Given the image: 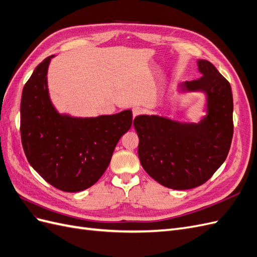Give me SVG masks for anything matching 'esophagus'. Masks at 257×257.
<instances>
[{
  "mask_svg": "<svg viewBox=\"0 0 257 257\" xmlns=\"http://www.w3.org/2000/svg\"><path fill=\"white\" fill-rule=\"evenodd\" d=\"M133 118H136V116H138V115H141V114H143L144 113V109L142 107H134L133 108Z\"/></svg>",
  "mask_w": 257,
  "mask_h": 257,
  "instance_id": "34e87169",
  "label": "esophagus"
}]
</instances>
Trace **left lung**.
<instances>
[{
	"label": "left lung",
	"instance_id": "8db88e82",
	"mask_svg": "<svg viewBox=\"0 0 257 257\" xmlns=\"http://www.w3.org/2000/svg\"><path fill=\"white\" fill-rule=\"evenodd\" d=\"M197 66L203 76L180 83L179 89L205 93L207 113L198 123L158 114H141L133 123L142 166L155 181L174 190L209 180L226 160L234 132L229 82L209 61L198 60Z\"/></svg>",
	"mask_w": 257,
	"mask_h": 257
}]
</instances>
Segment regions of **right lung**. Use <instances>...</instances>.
I'll return each mask as SVG.
<instances>
[{"instance_id":"add662e5","label":"right lung","mask_w":257,"mask_h":257,"mask_svg":"<svg viewBox=\"0 0 257 257\" xmlns=\"http://www.w3.org/2000/svg\"><path fill=\"white\" fill-rule=\"evenodd\" d=\"M38 65L23 87L20 133L26 157L54 188L79 192L90 188L109 165L119 139L132 126V110L91 118L60 113L48 90V67Z\"/></svg>"}]
</instances>
